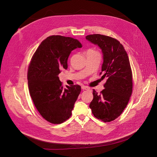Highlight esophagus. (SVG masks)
Listing matches in <instances>:
<instances>
[{"label":"esophagus","mask_w":157,"mask_h":157,"mask_svg":"<svg viewBox=\"0 0 157 157\" xmlns=\"http://www.w3.org/2000/svg\"><path fill=\"white\" fill-rule=\"evenodd\" d=\"M81 89L82 90H90L89 88H88L87 86H81Z\"/></svg>","instance_id":"esophagus-1"}]
</instances>
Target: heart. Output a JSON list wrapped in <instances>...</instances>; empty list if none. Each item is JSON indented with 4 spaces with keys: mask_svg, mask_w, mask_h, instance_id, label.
I'll use <instances>...</instances> for the list:
<instances>
[{
    "mask_svg": "<svg viewBox=\"0 0 157 157\" xmlns=\"http://www.w3.org/2000/svg\"><path fill=\"white\" fill-rule=\"evenodd\" d=\"M88 52H94V51L92 50H88Z\"/></svg>",
    "mask_w": 157,
    "mask_h": 157,
    "instance_id": "b5f03b06",
    "label": "heart"
}]
</instances>
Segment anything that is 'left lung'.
<instances>
[{"instance_id": "obj_1", "label": "left lung", "mask_w": 157, "mask_h": 157, "mask_svg": "<svg viewBox=\"0 0 157 157\" xmlns=\"http://www.w3.org/2000/svg\"><path fill=\"white\" fill-rule=\"evenodd\" d=\"M86 39L101 50V78H107L103 86L105 89L100 94L93 90V99L90 108L98 119L110 122L122 113L131 96L132 79L129 57L116 39L100 34L88 35Z\"/></svg>"}]
</instances>
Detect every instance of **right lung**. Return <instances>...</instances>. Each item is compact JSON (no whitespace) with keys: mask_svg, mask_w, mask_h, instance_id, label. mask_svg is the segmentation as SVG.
Returning a JSON list of instances; mask_svg holds the SVG:
<instances>
[{"mask_svg":"<svg viewBox=\"0 0 157 157\" xmlns=\"http://www.w3.org/2000/svg\"><path fill=\"white\" fill-rule=\"evenodd\" d=\"M81 47L76 39L52 35L41 43L31 59L28 71L30 95L41 116L50 123L61 124L71 116L81 88H63L58 76L67 68L71 52Z\"/></svg>","mask_w":157,"mask_h":157,"instance_id":"1","label":"right lung"}]
</instances>
